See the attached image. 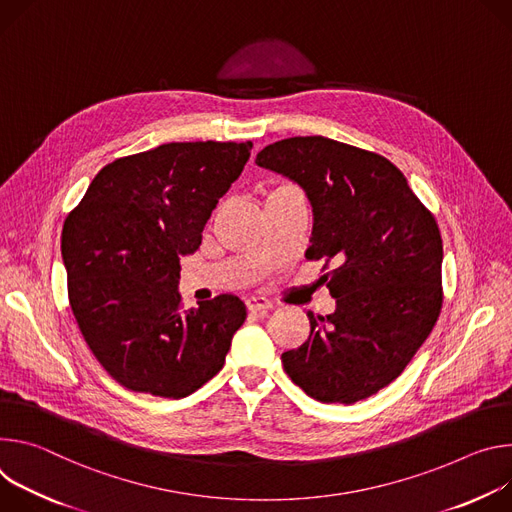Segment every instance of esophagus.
<instances>
[{
    "instance_id": "1",
    "label": "esophagus",
    "mask_w": 512,
    "mask_h": 512,
    "mask_svg": "<svg viewBox=\"0 0 512 512\" xmlns=\"http://www.w3.org/2000/svg\"><path fill=\"white\" fill-rule=\"evenodd\" d=\"M246 307L248 311H254V313H260V311H268L272 309V303L264 297H248L246 299Z\"/></svg>"
}]
</instances>
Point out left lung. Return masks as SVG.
Masks as SVG:
<instances>
[{
	"instance_id": "obj_1",
	"label": "left lung",
	"mask_w": 512,
	"mask_h": 512,
	"mask_svg": "<svg viewBox=\"0 0 512 512\" xmlns=\"http://www.w3.org/2000/svg\"><path fill=\"white\" fill-rule=\"evenodd\" d=\"M256 164L305 191L313 209L305 256L333 264L321 280L335 311L307 313L309 339L282 354V366L319 403L368 399L405 370L439 317L435 217L390 160L323 136L274 142Z\"/></svg>"
}]
</instances>
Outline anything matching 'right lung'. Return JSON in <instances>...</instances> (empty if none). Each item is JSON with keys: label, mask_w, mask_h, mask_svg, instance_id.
<instances>
[{"label": "right lung", "mask_w": 512, "mask_h": 512, "mask_svg": "<svg viewBox=\"0 0 512 512\" xmlns=\"http://www.w3.org/2000/svg\"><path fill=\"white\" fill-rule=\"evenodd\" d=\"M252 142H170L113 160L63 225L69 301L107 374L183 399L211 380L246 321L236 295L183 311L181 256L250 158Z\"/></svg>", "instance_id": "right-lung-1"}]
</instances>
